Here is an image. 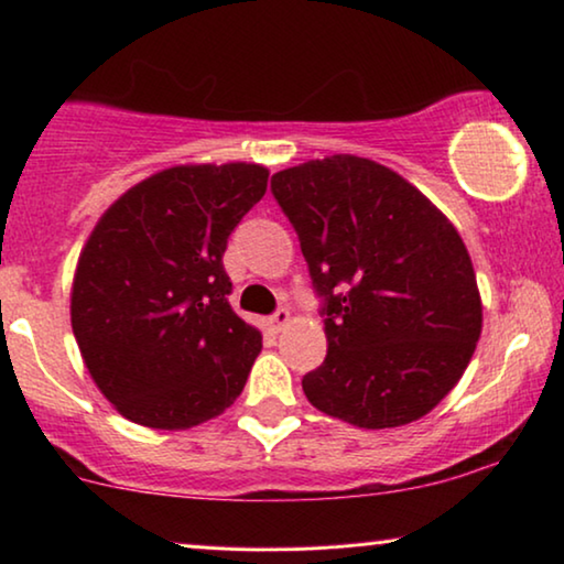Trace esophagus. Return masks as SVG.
I'll return each instance as SVG.
<instances>
[{"mask_svg": "<svg viewBox=\"0 0 564 564\" xmlns=\"http://www.w3.org/2000/svg\"><path fill=\"white\" fill-rule=\"evenodd\" d=\"M291 323V312L289 310H278L275 315H270V319H268V327L273 333H281L283 327H286Z\"/></svg>", "mask_w": 564, "mask_h": 564, "instance_id": "obj_1", "label": "esophagus"}]
</instances>
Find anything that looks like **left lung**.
I'll list each match as a JSON object with an SVG mask.
<instances>
[{
    "instance_id": "1",
    "label": "left lung",
    "mask_w": 564,
    "mask_h": 564,
    "mask_svg": "<svg viewBox=\"0 0 564 564\" xmlns=\"http://www.w3.org/2000/svg\"><path fill=\"white\" fill-rule=\"evenodd\" d=\"M270 189L323 296L327 356L304 375L306 401L361 430L422 419L481 335L460 234L401 174L359 155L283 169Z\"/></svg>"
}]
</instances>
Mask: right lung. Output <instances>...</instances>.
Here are the masks:
<instances>
[{"mask_svg": "<svg viewBox=\"0 0 564 564\" xmlns=\"http://www.w3.org/2000/svg\"><path fill=\"white\" fill-rule=\"evenodd\" d=\"M268 189L258 163H187L127 189L85 241L69 315L93 382L151 430H189L245 390L262 348L231 310L226 241Z\"/></svg>", "mask_w": 564, "mask_h": 564, "instance_id": "1", "label": "right lung"}]
</instances>
